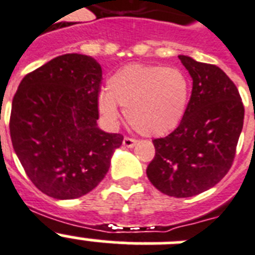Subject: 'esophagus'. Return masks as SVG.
Wrapping results in <instances>:
<instances>
[{
	"mask_svg": "<svg viewBox=\"0 0 255 255\" xmlns=\"http://www.w3.org/2000/svg\"><path fill=\"white\" fill-rule=\"evenodd\" d=\"M137 140L136 138H132V137H124L123 138V145L127 147H133L136 145Z\"/></svg>",
	"mask_w": 255,
	"mask_h": 255,
	"instance_id": "esophagus-1",
	"label": "esophagus"
}]
</instances>
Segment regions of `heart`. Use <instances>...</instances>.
Listing matches in <instances>:
<instances>
[{"instance_id":"obj_1","label":"heart","mask_w":255,"mask_h":255,"mask_svg":"<svg viewBox=\"0 0 255 255\" xmlns=\"http://www.w3.org/2000/svg\"><path fill=\"white\" fill-rule=\"evenodd\" d=\"M190 84L176 67L132 63L119 68L98 96V110L110 123L119 118V106L133 129L145 136H162L183 119Z\"/></svg>"}]
</instances>
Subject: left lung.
Listing matches in <instances>:
<instances>
[{
  "label": "left lung",
  "mask_w": 255,
  "mask_h": 255,
  "mask_svg": "<svg viewBox=\"0 0 255 255\" xmlns=\"http://www.w3.org/2000/svg\"><path fill=\"white\" fill-rule=\"evenodd\" d=\"M179 59L193 79L192 96L176 129L153 140L146 175L159 192L184 198L210 189L230 171L245 110L237 87L218 66Z\"/></svg>",
  "instance_id": "8db88e82"
}]
</instances>
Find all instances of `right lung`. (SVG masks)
<instances>
[{
    "instance_id": "obj_1",
    "label": "right lung",
    "mask_w": 255,
    "mask_h": 255,
    "mask_svg": "<svg viewBox=\"0 0 255 255\" xmlns=\"http://www.w3.org/2000/svg\"><path fill=\"white\" fill-rule=\"evenodd\" d=\"M101 66L65 54L23 78L12 98L10 136L25 174L46 196L72 200L97 187L123 134L97 127Z\"/></svg>"
}]
</instances>
